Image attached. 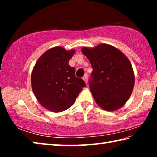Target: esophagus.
I'll list each match as a JSON object with an SVG mask.
<instances>
[{"label": "esophagus", "mask_w": 157, "mask_h": 157, "mask_svg": "<svg viewBox=\"0 0 157 157\" xmlns=\"http://www.w3.org/2000/svg\"><path fill=\"white\" fill-rule=\"evenodd\" d=\"M83 79L84 80L85 83L87 84V83H88V75H87V74H86V75H84V76L83 77Z\"/></svg>", "instance_id": "34e87169"}]
</instances>
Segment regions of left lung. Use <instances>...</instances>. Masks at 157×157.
<instances>
[{
	"label": "left lung",
	"instance_id": "8db88e82",
	"mask_svg": "<svg viewBox=\"0 0 157 157\" xmlns=\"http://www.w3.org/2000/svg\"><path fill=\"white\" fill-rule=\"evenodd\" d=\"M82 52L93 68L89 84L97 104L107 111L123 107L134 86L129 60L118 49L107 44L94 48H84Z\"/></svg>",
	"mask_w": 157,
	"mask_h": 157
}]
</instances>
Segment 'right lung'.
I'll return each instance as SVG.
<instances>
[{"mask_svg": "<svg viewBox=\"0 0 157 157\" xmlns=\"http://www.w3.org/2000/svg\"><path fill=\"white\" fill-rule=\"evenodd\" d=\"M75 50L55 47L42 55L32 73V88L37 100L46 109L60 112L73 105L86 86L75 77V68L69 66Z\"/></svg>", "mask_w": 157, "mask_h": 157, "instance_id": "right-lung-1", "label": "right lung"}]
</instances>
